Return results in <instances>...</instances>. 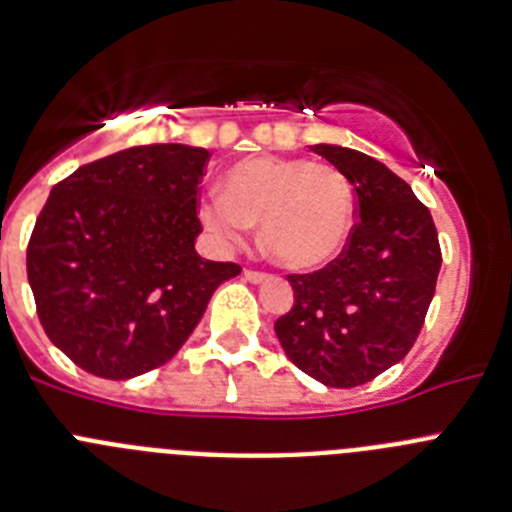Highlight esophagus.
I'll list each match as a JSON object with an SVG mask.
<instances>
[{
	"instance_id": "1",
	"label": "esophagus",
	"mask_w": 512,
	"mask_h": 512,
	"mask_svg": "<svg viewBox=\"0 0 512 512\" xmlns=\"http://www.w3.org/2000/svg\"><path fill=\"white\" fill-rule=\"evenodd\" d=\"M245 280H250V283H265L267 273H260V270H245Z\"/></svg>"
}]
</instances>
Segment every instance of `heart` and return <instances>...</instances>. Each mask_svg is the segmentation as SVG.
<instances>
[{"mask_svg":"<svg viewBox=\"0 0 512 512\" xmlns=\"http://www.w3.org/2000/svg\"><path fill=\"white\" fill-rule=\"evenodd\" d=\"M201 219L224 242L260 224L262 247L278 265L316 270L342 252L354 193L342 170L306 158H247L224 176V193L201 201Z\"/></svg>","mask_w":512,"mask_h":512,"instance_id":"b5f03b06","label":"heart"}]
</instances>
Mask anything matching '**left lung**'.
<instances>
[{
    "label": "left lung",
    "instance_id": "left-lung-1",
    "mask_svg": "<svg viewBox=\"0 0 512 512\" xmlns=\"http://www.w3.org/2000/svg\"><path fill=\"white\" fill-rule=\"evenodd\" d=\"M357 193V224L342 255L288 275L293 308L275 321L298 370L329 388H357L416 344L441 270L431 211L388 165L339 145H313Z\"/></svg>",
    "mask_w": 512,
    "mask_h": 512
}]
</instances>
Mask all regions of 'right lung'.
I'll return each instance as SVG.
<instances>
[{
    "label": "right lung",
    "instance_id": "right-lung-1",
    "mask_svg": "<svg viewBox=\"0 0 512 512\" xmlns=\"http://www.w3.org/2000/svg\"><path fill=\"white\" fill-rule=\"evenodd\" d=\"M204 147L140 145L53 186L27 245L40 324L81 370L130 380L165 365L234 262L196 252Z\"/></svg>",
    "mask_w": 512,
    "mask_h": 512
}]
</instances>
